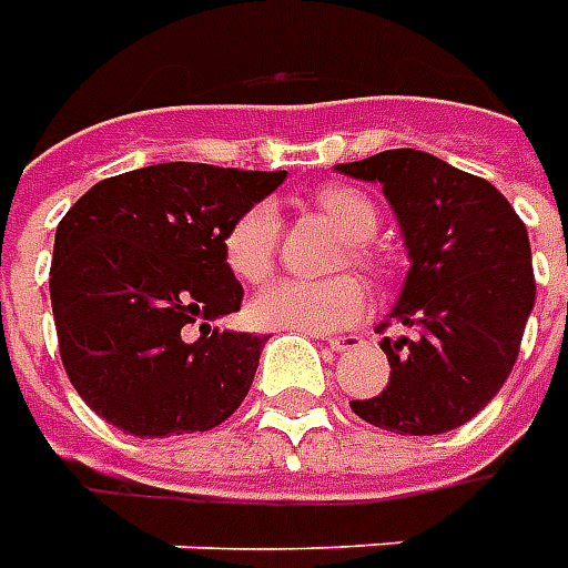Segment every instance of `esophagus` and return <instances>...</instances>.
<instances>
[{
    "label": "esophagus",
    "mask_w": 568,
    "mask_h": 568,
    "mask_svg": "<svg viewBox=\"0 0 568 568\" xmlns=\"http://www.w3.org/2000/svg\"><path fill=\"white\" fill-rule=\"evenodd\" d=\"M359 341H363L359 335H338V338H328V347L338 353L356 351V347H359Z\"/></svg>",
    "instance_id": "34e87169"
}]
</instances>
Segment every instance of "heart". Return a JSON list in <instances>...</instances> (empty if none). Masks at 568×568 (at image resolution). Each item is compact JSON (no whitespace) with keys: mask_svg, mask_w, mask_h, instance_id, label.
Here are the masks:
<instances>
[{"mask_svg":"<svg viewBox=\"0 0 568 568\" xmlns=\"http://www.w3.org/2000/svg\"><path fill=\"white\" fill-rule=\"evenodd\" d=\"M316 209L351 240L353 257L368 261V252L359 243H368L378 230L375 205L353 187H323L316 196ZM280 243V215L273 202H255L224 230L221 252L227 271L243 283H261L273 271V255ZM368 288L356 276L335 280H280L261 288L248 301V323L276 332H304V335H335L351 328L368 313Z\"/></svg>","mask_w":568,"mask_h":568,"instance_id":"heart-1","label":"heart"}]
</instances>
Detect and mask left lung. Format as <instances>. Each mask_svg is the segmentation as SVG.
<instances>
[{
  "mask_svg": "<svg viewBox=\"0 0 568 568\" xmlns=\"http://www.w3.org/2000/svg\"><path fill=\"white\" fill-rule=\"evenodd\" d=\"M338 172L381 184L412 261L378 332L403 323L415 338L381 341L390 381L351 408L390 434L455 430L501 390L517 363L535 304L526 224L489 181L422 150H384Z\"/></svg>",
  "mask_w": 568,
  "mask_h": 568,
  "instance_id": "left-lung-1",
  "label": "left lung"
}]
</instances>
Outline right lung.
<instances>
[{
  "label": "right lung",
  "mask_w": 568,
  "mask_h": 568,
  "mask_svg": "<svg viewBox=\"0 0 568 568\" xmlns=\"http://www.w3.org/2000/svg\"><path fill=\"white\" fill-rule=\"evenodd\" d=\"M283 181L162 162L94 184L61 217L49 273L58 344L104 422L153 439L212 430L240 408L267 338L212 328L243 304L221 240Z\"/></svg>",
  "instance_id": "add662e5"
}]
</instances>
